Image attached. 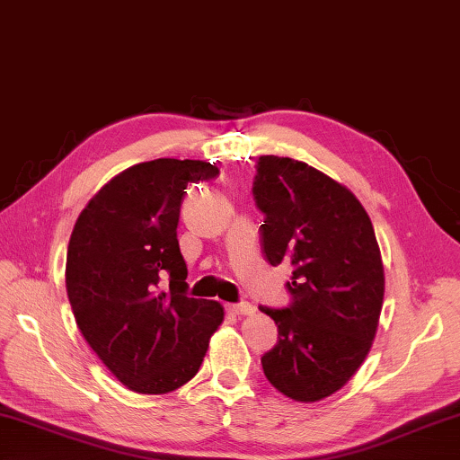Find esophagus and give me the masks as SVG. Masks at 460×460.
I'll return each mask as SVG.
<instances>
[{
	"instance_id": "obj_1",
	"label": "esophagus",
	"mask_w": 460,
	"mask_h": 460,
	"mask_svg": "<svg viewBox=\"0 0 460 460\" xmlns=\"http://www.w3.org/2000/svg\"><path fill=\"white\" fill-rule=\"evenodd\" d=\"M227 310L233 315H249V314L255 312V307L249 302H239V304H229Z\"/></svg>"
}]
</instances>
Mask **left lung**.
I'll list each match as a JSON object with an SVG mask.
<instances>
[{
    "instance_id": "1",
    "label": "left lung",
    "mask_w": 460,
    "mask_h": 460,
    "mask_svg": "<svg viewBox=\"0 0 460 460\" xmlns=\"http://www.w3.org/2000/svg\"><path fill=\"white\" fill-rule=\"evenodd\" d=\"M255 171L263 255L294 267L291 302L259 305L278 325L263 374L286 396L315 402L344 386L370 352L384 299L378 241L360 201L328 174L273 155L259 156Z\"/></svg>"
}]
</instances>
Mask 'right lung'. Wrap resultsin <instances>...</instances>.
<instances>
[{
  "label": "right lung",
  "instance_id": "right-lung-1",
  "mask_svg": "<svg viewBox=\"0 0 460 460\" xmlns=\"http://www.w3.org/2000/svg\"><path fill=\"white\" fill-rule=\"evenodd\" d=\"M219 169L203 161L130 166L86 205L66 257V289L90 348L124 386L166 394L199 372L223 307L187 296L177 225L190 182Z\"/></svg>",
  "mask_w": 460,
  "mask_h": 460
}]
</instances>
